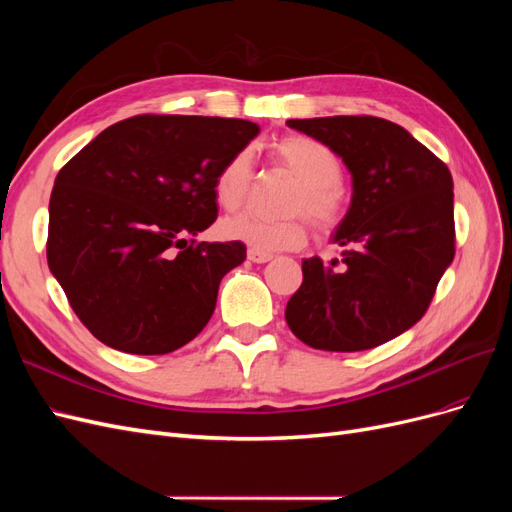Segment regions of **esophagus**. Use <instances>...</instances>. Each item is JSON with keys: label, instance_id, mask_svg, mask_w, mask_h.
<instances>
[{"label": "esophagus", "instance_id": "esophagus-1", "mask_svg": "<svg viewBox=\"0 0 512 512\" xmlns=\"http://www.w3.org/2000/svg\"><path fill=\"white\" fill-rule=\"evenodd\" d=\"M247 258H250L252 262H256V265H262V262H269V260H273V254H269V252H260V250H252L247 252Z\"/></svg>", "mask_w": 512, "mask_h": 512}]
</instances>
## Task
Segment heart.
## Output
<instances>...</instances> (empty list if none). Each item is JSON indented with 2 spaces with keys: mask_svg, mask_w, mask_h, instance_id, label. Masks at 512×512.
<instances>
[{
  "mask_svg": "<svg viewBox=\"0 0 512 512\" xmlns=\"http://www.w3.org/2000/svg\"><path fill=\"white\" fill-rule=\"evenodd\" d=\"M267 153L271 164L299 179L284 207L286 213L294 215L282 220L258 218L252 213L226 218L220 224L224 239L247 243L260 252H284L305 245L307 222L303 215L322 235H331L344 224L348 213L342 188L344 164L329 145L305 134H286L275 138ZM252 188L254 166L250 153H232L213 179L215 203L226 211H237L250 198Z\"/></svg>",
  "mask_w": 512,
  "mask_h": 512,
  "instance_id": "1",
  "label": "heart"
}]
</instances>
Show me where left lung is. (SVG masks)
<instances>
[{
  "instance_id": "obj_1",
  "label": "left lung",
  "mask_w": 512,
  "mask_h": 512,
  "mask_svg": "<svg viewBox=\"0 0 512 512\" xmlns=\"http://www.w3.org/2000/svg\"><path fill=\"white\" fill-rule=\"evenodd\" d=\"M352 173V205L333 241L342 260H303L286 322L303 344L359 352L421 320L455 258L453 177L393 121L371 115L290 119Z\"/></svg>"
}]
</instances>
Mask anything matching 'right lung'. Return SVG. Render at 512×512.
<instances>
[{
  "label": "right lung",
  "instance_id": "1",
  "mask_svg": "<svg viewBox=\"0 0 512 512\" xmlns=\"http://www.w3.org/2000/svg\"><path fill=\"white\" fill-rule=\"evenodd\" d=\"M260 128L245 119L136 115L113 123L59 170L46 260L102 344L168 354L205 329L241 241L196 237L218 218L213 179Z\"/></svg>",
  "mask_w": 512,
  "mask_h": 512
}]
</instances>
